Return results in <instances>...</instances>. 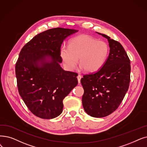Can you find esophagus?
<instances>
[{
    "mask_svg": "<svg viewBox=\"0 0 147 147\" xmlns=\"http://www.w3.org/2000/svg\"><path fill=\"white\" fill-rule=\"evenodd\" d=\"M78 82H79V84H80V79H81V78H82V76L80 75V74H79L78 76Z\"/></svg>",
    "mask_w": 147,
    "mask_h": 147,
    "instance_id": "1",
    "label": "esophagus"
}]
</instances>
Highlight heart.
I'll return each instance as SVG.
<instances>
[{
    "label": "heart",
    "mask_w": 147,
    "mask_h": 147,
    "mask_svg": "<svg viewBox=\"0 0 147 147\" xmlns=\"http://www.w3.org/2000/svg\"><path fill=\"white\" fill-rule=\"evenodd\" d=\"M60 53L65 67L70 70L77 65L79 58L81 67L86 71H98L105 63L109 53V47L102 41H97L88 35L73 38L69 45L62 46Z\"/></svg>",
    "instance_id": "b5f03b06"
}]
</instances>
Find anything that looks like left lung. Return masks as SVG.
Masks as SVG:
<instances>
[{"label": "left lung", "mask_w": 147, "mask_h": 147, "mask_svg": "<svg viewBox=\"0 0 147 147\" xmlns=\"http://www.w3.org/2000/svg\"><path fill=\"white\" fill-rule=\"evenodd\" d=\"M109 55L97 71L84 76L80 82L84 89L82 105L92 117L102 118L115 111L128 91L130 81V61L121 44L106 35Z\"/></svg>", "instance_id": "1"}]
</instances>
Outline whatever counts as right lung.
I'll return each instance as SVG.
<instances>
[{"instance_id": "1", "label": "right lung", "mask_w": 147, "mask_h": 147, "mask_svg": "<svg viewBox=\"0 0 147 147\" xmlns=\"http://www.w3.org/2000/svg\"><path fill=\"white\" fill-rule=\"evenodd\" d=\"M78 30L57 28L36 35L21 50L16 64L19 94L30 111L42 119L58 117L63 100L78 84L76 73L63 70V40Z\"/></svg>"}]
</instances>
